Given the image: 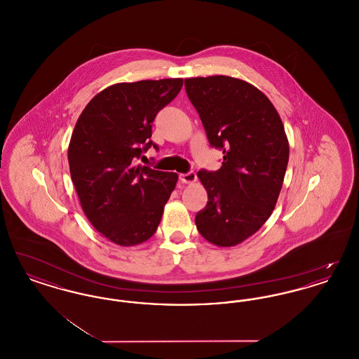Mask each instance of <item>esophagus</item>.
<instances>
[{
  "instance_id": "esophagus-1",
  "label": "esophagus",
  "mask_w": 359,
  "mask_h": 359,
  "mask_svg": "<svg viewBox=\"0 0 359 359\" xmlns=\"http://www.w3.org/2000/svg\"><path fill=\"white\" fill-rule=\"evenodd\" d=\"M180 182L182 183H186V184H192L195 180H196V173L195 172H187V173H182L179 176Z\"/></svg>"
}]
</instances>
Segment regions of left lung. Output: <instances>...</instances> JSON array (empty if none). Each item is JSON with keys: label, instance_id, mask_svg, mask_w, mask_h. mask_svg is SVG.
I'll return each instance as SVG.
<instances>
[{"label": "left lung", "instance_id": "8db88e82", "mask_svg": "<svg viewBox=\"0 0 359 359\" xmlns=\"http://www.w3.org/2000/svg\"><path fill=\"white\" fill-rule=\"evenodd\" d=\"M184 86L210 145L223 154L218 171L198 172L208 202L195 223L212 245L236 246L273 212L290 158L284 125L268 97L242 79L199 76Z\"/></svg>", "mask_w": 359, "mask_h": 359}]
</instances>
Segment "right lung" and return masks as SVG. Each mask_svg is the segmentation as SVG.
I'll return each mask as SVG.
<instances>
[{"instance_id": "obj_1", "label": "right lung", "mask_w": 359, "mask_h": 359, "mask_svg": "<svg viewBox=\"0 0 359 359\" xmlns=\"http://www.w3.org/2000/svg\"><path fill=\"white\" fill-rule=\"evenodd\" d=\"M182 78L116 83L87 103L69 145V173L87 219L103 237L135 246L151 238L177 173L136 165L152 145V122Z\"/></svg>"}]
</instances>
